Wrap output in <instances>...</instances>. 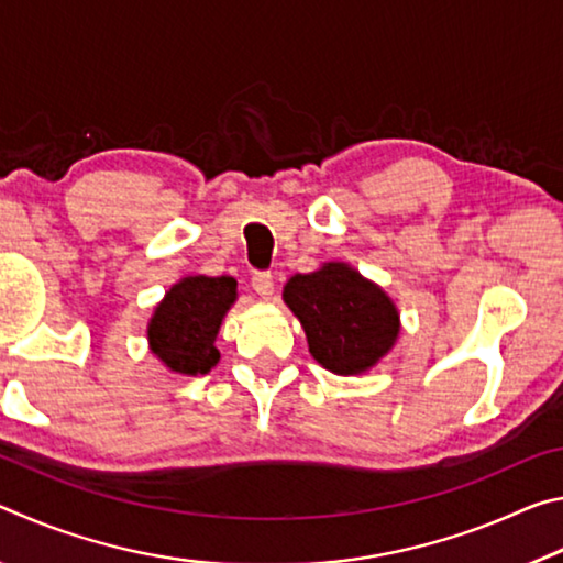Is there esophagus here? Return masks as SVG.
I'll list each match as a JSON object with an SVG mask.
<instances>
[{
    "instance_id": "34e87169",
    "label": "esophagus",
    "mask_w": 563,
    "mask_h": 563,
    "mask_svg": "<svg viewBox=\"0 0 563 563\" xmlns=\"http://www.w3.org/2000/svg\"><path fill=\"white\" fill-rule=\"evenodd\" d=\"M251 283H253V290L258 292L261 298H271L273 290H275V280H273V275H271V273H265V271L253 273Z\"/></svg>"
}]
</instances>
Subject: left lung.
Instances as JSON below:
<instances>
[{
  "label": "left lung",
  "instance_id": "1",
  "mask_svg": "<svg viewBox=\"0 0 563 563\" xmlns=\"http://www.w3.org/2000/svg\"><path fill=\"white\" fill-rule=\"evenodd\" d=\"M283 300L300 320L310 355L335 375L367 373L399 335L393 298L347 263H325L308 275H292Z\"/></svg>",
  "mask_w": 563,
  "mask_h": 563
}]
</instances>
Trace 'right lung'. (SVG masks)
<instances>
[{
    "label": "right lung",
    "instance_id": "1",
    "mask_svg": "<svg viewBox=\"0 0 563 563\" xmlns=\"http://www.w3.org/2000/svg\"><path fill=\"white\" fill-rule=\"evenodd\" d=\"M228 275H188L166 292L148 322V347L170 373L206 375L221 360L216 347L225 312L238 298Z\"/></svg>",
    "mask_w": 563,
    "mask_h": 563
}]
</instances>
